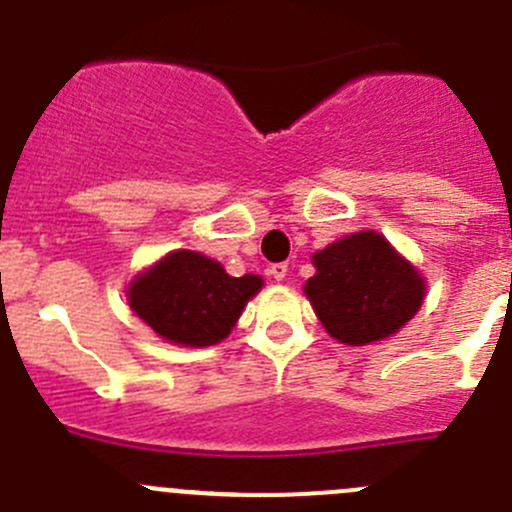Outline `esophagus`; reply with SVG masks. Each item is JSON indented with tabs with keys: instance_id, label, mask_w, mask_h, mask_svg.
Here are the masks:
<instances>
[{
	"instance_id": "obj_1",
	"label": "esophagus",
	"mask_w": 512,
	"mask_h": 512,
	"mask_svg": "<svg viewBox=\"0 0 512 512\" xmlns=\"http://www.w3.org/2000/svg\"><path fill=\"white\" fill-rule=\"evenodd\" d=\"M267 272H270L272 280L282 282L287 277V265H285V262H275V265H270V270H267Z\"/></svg>"
}]
</instances>
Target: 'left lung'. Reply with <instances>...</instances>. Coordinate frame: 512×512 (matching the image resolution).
<instances>
[{
  "label": "left lung",
  "instance_id": "8db88e82",
  "mask_svg": "<svg viewBox=\"0 0 512 512\" xmlns=\"http://www.w3.org/2000/svg\"><path fill=\"white\" fill-rule=\"evenodd\" d=\"M317 275L304 294L334 339L352 347L381 342L418 312L426 282L384 235L354 232L312 257Z\"/></svg>",
  "mask_w": 512,
  "mask_h": 512
}]
</instances>
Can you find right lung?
I'll return each instance as SVG.
<instances>
[{
	"mask_svg": "<svg viewBox=\"0 0 512 512\" xmlns=\"http://www.w3.org/2000/svg\"><path fill=\"white\" fill-rule=\"evenodd\" d=\"M260 287L262 277H230L220 262L178 250L131 282L128 304L158 337L180 347H213Z\"/></svg>",
	"mask_w": 512,
	"mask_h": 512,
	"instance_id": "right-lung-1",
	"label": "right lung"
}]
</instances>
